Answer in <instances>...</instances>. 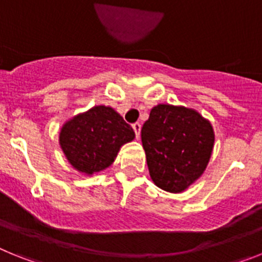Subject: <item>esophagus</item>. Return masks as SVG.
Returning <instances> with one entry per match:
<instances>
[{"instance_id":"34e87169","label":"esophagus","mask_w":262,"mask_h":262,"mask_svg":"<svg viewBox=\"0 0 262 262\" xmlns=\"http://www.w3.org/2000/svg\"><path fill=\"white\" fill-rule=\"evenodd\" d=\"M133 128H134V131H135L136 138H139V136H140V129H142V124L139 123V122H136V123L133 124Z\"/></svg>"}]
</instances>
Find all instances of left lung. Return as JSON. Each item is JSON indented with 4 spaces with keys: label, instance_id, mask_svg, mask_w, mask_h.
I'll list each match as a JSON object with an SVG mask.
<instances>
[{
    "label": "left lung",
    "instance_id": "obj_1",
    "mask_svg": "<svg viewBox=\"0 0 262 262\" xmlns=\"http://www.w3.org/2000/svg\"><path fill=\"white\" fill-rule=\"evenodd\" d=\"M142 143L152 181L163 190L180 193L207 166L214 131L191 108L157 105L143 124Z\"/></svg>",
    "mask_w": 262,
    "mask_h": 262
}]
</instances>
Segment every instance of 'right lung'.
<instances>
[{
    "mask_svg": "<svg viewBox=\"0 0 262 262\" xmlns=\"http://www.w3.org/2000/svg\"><path fill=\"white\" fill-rule=\"evenodd\" d=\"M134 138L133 127L117 111L96 106L62 126L60 145L72 165L92 174L107 168L119 148Z\"/></svg>",
    "mask_w": 262,
    "mask_h": 262,
    "instance_id": "1",
    "label": "right lung"
}]
</instances>
